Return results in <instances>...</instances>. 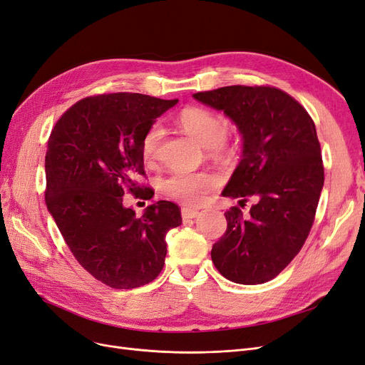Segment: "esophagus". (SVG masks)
Segmentation results:
<instances>
[{"label": "esophagus", "mask_w": 365, "mask_h": 365, "mask_svg": "<svg viewBox=\"0 0 365 365\" xmlns=\"http://www.w3.org/2000/svg\"><path fill=\"white\" fill-rule=\"evenodd\" d=\"M181 215H182V219H195L199 215V211L193 208H182Z\"/></svg>", "instance_id": "esophagus-1"}]
</instances>
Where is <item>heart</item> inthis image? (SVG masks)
Returning a JSON list of instances; mask_svg holds the SVG:
<instances>
[{
  "label": "heart",
  "instance_id": "1",
  "mask_svg": "<svg viewBox=\"0 0 365 365\" xmlns=\"http://www.w3.org/2000/svg\"><path fill=\"white\" fill-rule=\"evenodd\" d=\"M178 125L185 134L193 137L202 148L208 149L211 155H223L228 150L225 140L230 131V125L222 115L208 108L190 107L180 113ZM163 137H165V130L161 125H150L142 139V155L145 161L150 163L157 158ZM216 184V178L207 172H172L160 181V190L173 200L195 205L199 204Z\"/></svg>",
  "mask_w": 365,
  "mask_h": 365
}]
</instances>
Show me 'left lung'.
Returning a JSON list of instances; mask_svg holds the SVG:
<instances>
[{
    "mask_svg": "<svg viewBox=\"0 0 365 365\" xmlns=\"http://www.w3.org/2000/svg\"><path fill=\"white\" fill-rule=\"evenodd\" d=\"M196 101L222 110L242 134V160L222 196L238 199L225 212L226 232L211 259L235 284H264L302 249L324 182L316 125L288 93L269 86H226L199 92Z\"/></svg>",
    "mask_w": 365,
    "mask_h": 365,
    "instance_id": "left-lung-1",
    "label": "left lung"
}]
</instances>
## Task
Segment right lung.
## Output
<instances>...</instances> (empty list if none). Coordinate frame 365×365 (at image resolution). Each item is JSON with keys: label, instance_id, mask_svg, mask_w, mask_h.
I'll list each match as a JSON object with an SVG mask.
<instances>
[{"label": "right lung", "instance_id": "add662e5", "mask_svg": "<svg viewBox=\"0 0 365 365\" xmlns=\"http://www.w3.org/2000/svg\"><path fill=\"white\" fill-rule=\"evenodd\" d=\"M178 99L142 93L84 98L63 115L45 157L48 211L81 266L103 284L127 290L154 281L165 266L166 234L181 225L169 200L142 217L123 205L125 192L150 199L137 182L145 175L142 139Z\"/></svg>", "mask_w": 365, "mask_h": 365}]
</instances>
